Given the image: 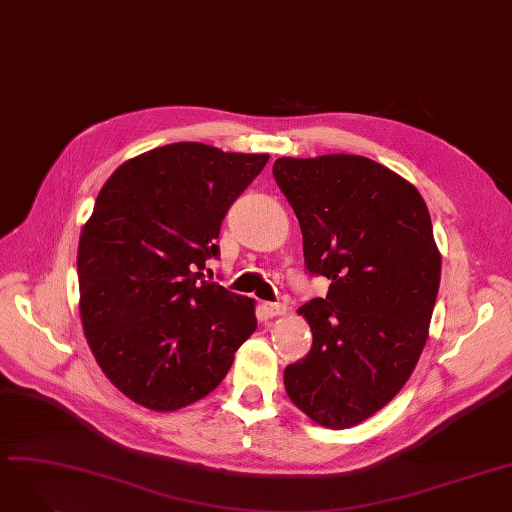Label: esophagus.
<instances>
[{
	"mask_svg": "<svg viewBox=\"0 0 512 512\" xmlns=\"http://www.w3.org/2000/svg\"><path fill=\"white\" fill-rule=\"evenodd\" d=\"M262 308H264L266 314L271 316V319H273V316H283V314L287 312V306H285V304H279V302H264Z\"/></svg>",
	"mask_w": 512,
	"mask_h": 512,
	"instance_id": "esophagus-1",
	"label": "esophagus"
}]
</instances>
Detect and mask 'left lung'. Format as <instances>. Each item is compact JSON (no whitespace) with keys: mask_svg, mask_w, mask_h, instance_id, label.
Masks as SVG:
<instances>
[{"mask_svg":"<svg viewBox=\"0 0 512 512\" xmlns=\"http://www.w3.org/2000/svg\"><path fill=\"white\" fill-rule=\"evenodd\" d=\"M273 175L306 269L331 281L298 308L312 348L285 369V392L314 423L348 429L394 400L425 348L442 275L431 216L415 185L364 156L277 158Z\"/></svg>","mask_w":512,"mask_h":512,"instance_id":"1","label":"left lung"}]
</instances>
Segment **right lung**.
<instances>
[{
  "instance_id": "add662e5",
  "label": "right lung",
  "mask_w": 512,
  "mask_h": 512,
  "mask_svg": "<svg viewBox=\"0 0 512 512\" xmlns=\"http://www.w3.org/2000/svg\"><path fill=\"white\" fill-rule=\"evenodd\" d=\"M269 154L198 141L143 152L97 193L79 239V312L112 385L156 412L208 396L256 331V302L206 283L214 239Z\"/></svg>"
}]
</instances>
